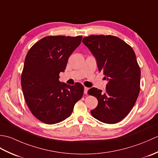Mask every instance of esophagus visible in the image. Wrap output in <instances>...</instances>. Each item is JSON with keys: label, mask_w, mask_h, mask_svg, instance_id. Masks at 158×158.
Instances as JSON below:
<instances>
[{"label": "esophagus", "mask_w": 158, "mask_h": 158, "mask_svg": "<svg viewBox=\"0 0 158 158\" xmlns=\"http://www.w3.org/2000/svg\"><path fill=\"white\" fill-rule=\"evenodd\" d=\"M88 88H86V87H84V94H88Z\"/></svg>", "instance_id": "34e87169"}]
</instances>
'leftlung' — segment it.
<instances>
[{"label": "left lung", "mask_w": 158, "mask_h": 158, "mask_svg": "<svg viewBox=\"0 0 158 158\" xmlns=\"http://www.w3.org/2000/svg\"><path fill=\"white\" fill-rule=\"evenodd\" d=\"M83 43L96 60L100 72L107 81L106 90L92 88L98 106L92 115L105 123H116L128 115L140 92V70L135 53L122 39L112 35H91Z\"/></svg>", "instance_id": "8db88e82"}]
</instances>
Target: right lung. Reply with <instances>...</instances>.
I'll use <instances>...</instances> for the list:
<instances>
[{"instance_id": "add662e5", "label": "right lung", "mask_w": 158, "mask_h": 158, "mask_svg": "<svg viewBox=\"0 0 158 158\" xmlns=\"http://www.w3.org/2000/svg\"><path fill=\"white\" fill-rule=\"evenodd\" d=\"M82 36H49L33 45L26 56L21 77L23 94L32 115L48 124L61 122L71 115L83 94L79 83L70 85L59 81L70 56Z\"/></svg>"}]
</instances>
